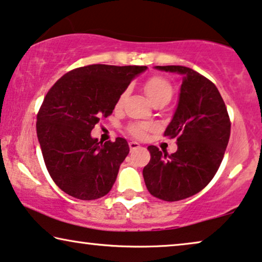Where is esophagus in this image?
Listing matches in <instances>:
<instances>
[{
  "label": "esophagus",
  "mask_w": 262,
  "mask_h": 262,
  "mask_svg": "<svg viewBox=\"0 0 262 262\" xmlns=\"http://www.w3.org/2000/svg\"><path fill=\"white\" fill-rule=\"evenodd\" d=\"M128 146H130V149H131V150H136V149H138L139 146H141V145H139V143L132 141V142L128 143Z\"/></svg>",
  "instance_id": "34e87169"
}]
</instances>
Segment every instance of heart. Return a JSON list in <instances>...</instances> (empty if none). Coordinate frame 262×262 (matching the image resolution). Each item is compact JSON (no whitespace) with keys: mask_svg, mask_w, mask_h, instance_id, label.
<instances>
[{"mask_svg":"<svg viewBox=\"0 0 262 262\" xmlns=\"http://www.w3.org/2000/svg\"><path fill=\"white\" fill-rule=\"evenodd\" d=\"M144 91L146 93V96H148L151 102L156 101V100L159 99L170 100L171 94H173V87H171V84L166 80V78L160 76H154L151 78H149L144 84ZM124 95L125 94L120 96L119 103L123 101ZM151 128L152 125L150 124L136 123L128 126V132H130L132 136H135V137L141 138L143 136H145L146 131L151 130Z\"/></svg>","mask_w":262,"mask_h":262,"instance_id":"1","label":"heart"}]
</instances>
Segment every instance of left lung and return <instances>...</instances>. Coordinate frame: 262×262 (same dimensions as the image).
Masks as SVG:
<instances>
[{
  "mask_svg": "<svg viewBox=\"0 0 262 262\" xmlns=\"http://www.w3.org/2000/svg\"><path fill=\"white\" fill-rule=\"evenodd\" d=\"M182 76L179 101L164 136L177 138L171 155L149 145L143 169L145 186L156 198L178 202L202 191L220 168L230 137V119L216 85L191 68L155 67Z\"/></svg>",
  "mask_w": 262,
  "mask_h": 262,
  "instance_id": "left-lung-1",
  "label": "left lung"
}]
</instances>
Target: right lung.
Returning <instances> with one entry per match:
<instances>
[{
    "mask_svg": "<svg viewBox=\"0 0 262 262\" xmlns=\"http://www.w3.org/2000/svg\"><path fill=\"white\" fill-rule=\"evenodd\" d=\"M146 69L93 64L69 71L48 92L37 116V136L52 180L67 194L94 200L111 191L130 148L120 137L102 144L91 132Z\"/></svg>",
    "mask_w": 262,
    "mask_h": 262,
    "instance_id": "right-lung-1",
    "label": "right lung"
}]
</instances>
